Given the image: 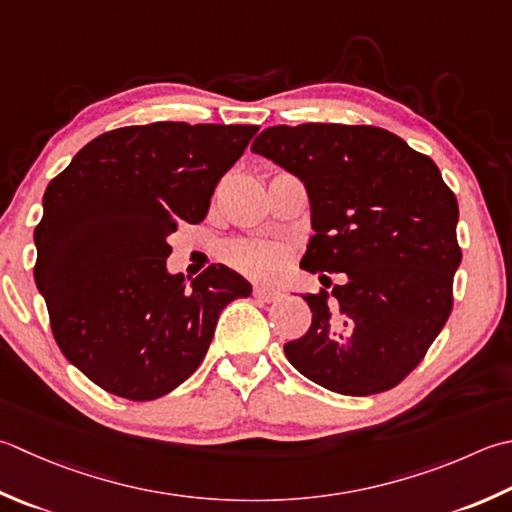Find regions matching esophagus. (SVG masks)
<instances>
[{
  "mask_svg": "<svg viewBox=\"0 0 512 512\" xmlns=\"http://www.w3.org/2000/svg\"><path fill=\"white\" fill-rule=\"evenodd\" d=\"M253 297L257 299V302H262V304H270V302H275V299L279 297V290H275V288H264V286H257V288H253Z\"/></svg>",
  "mask_w": 512,
  "mask_h": 512,
  "instance_id": "obj_1",
  "label": "esophagus"
}]
</instances>
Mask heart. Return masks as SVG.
I'll return each instance as SVG.
<instances>
[{"mask_svg": "<svg viewBox=\"0 0 512 512\" xmlns=\"http://www.w3.org/2000/svg\"><path fill=\"white\" fill-rule=\"evenodd\" d=\"M226 257L239 273L255 279L275 277L284 262L279 248L270 242H262V239H242V242L230 244Z\"/></svg>", "mask_w": 512, "mask_h": 512, "instance_id": "obj_1", "label": "heart"}]
</instances>
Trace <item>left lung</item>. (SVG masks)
Here are the masks:
<instances>
[{
	"mask_svg": "<svg viewBox=\"0 0 512 512\" xmlns=\"http://www.w3.org/2000/svg\"><path fill=\"white\" fill-rule=\"evenodd\" d=\"M253 153L302 179L315 235L302 268L345 282L304 295L313 324L288 362L342 395L395 388L426 357L453 310L462 264L457 197L433 159L377 126H270Z\"/></svg>",
	"mask_w": 512,
	"mask_h": 512,
	"instance_id": "1",
	"label": "left lung"
}]
</instances>
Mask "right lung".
<instances>
[{
  "label": "right lung",
  "mask_w": 512,
  "mask_h": 512,
  "mask_svg": "<svg viewBox=\"0 0 512 512\" xmlns=\"http://www.w3.org/2000/svg\"><path fill=\"white\" fill-rule=\"evenodd\" d=\"M259 126L155 122L95 137L50 179L35 284L70 364L106 393L150 402L195 373L219 313L250 284L213 264L166 273L168 235L199 224Z\"/></svg>",
  "instance_id": "right-lung-1"
}]
</instances>
